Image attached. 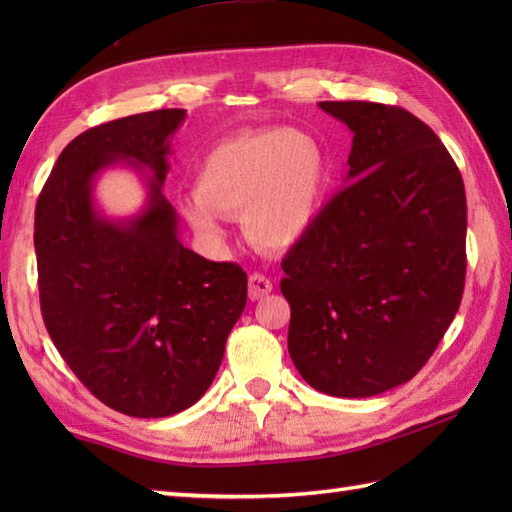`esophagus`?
I'll use <instances>...</instances> for the list:
<instances>
[{"instance_id": "esophagus-1", "label": "esophagus", "mask_w": 512, "mask_h": 512, "mask_svg": "<svg viewBox=\"0 0 512 512\" xmlns=\"http://www.w3.org/2000/svg\"><path fill=\"white\" fill-rule=\"evenodd\" d=\"M273 292V281H270L266 275H259L253 273L248 277V297L257 301V299H264L266 295Z\"/></svg>"}]
</instances>
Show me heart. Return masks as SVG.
Instances as JSON below:
<instances>
[{"mask_svg":"<svg viewBox=\"0 0 512 512\" xmlns=\"http://www.w3.org/2000/svg\"><path fill=\"white\" fill-rule=\"evenodd\" d=\"M330 162L314 136L275 127L217 143L198 169V189L180 198L184 220L206 242L226 239L224 215L244 213L257 246L288 248L306 235L325 204Z\"/></svg>","mask_w":512,"mask_h":512,"instance_id":"b5f03b06","label":"heart"}]
</instances>
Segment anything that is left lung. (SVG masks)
Here are the masks:
<instances>
[{"label":"left lung","instance_id":"obj_1","mask_svg":"<svg viewBox=\"0 0 512 512\" xmlns=\"http://www.w3.org/2000/svg\"><path fill=\"white\" fill-rule=\"evenodd\" d=\"M319 107L354 138L347 187L281 262L288 352L310 387L369 398L416 376L460 308L464 182L433 129L402 107Z\"/></svg>","mask_w":512,"mask_h":512}]
</instances>
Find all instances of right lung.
I'll return each mask as SVG.
<instances>
[{
    "mask_svg": "<svg viewBox=\"0 0 512 512\" xmlns=\"http://www.w3.org/2000/svg\"><path fill=\"white\" fill-rule=\"evenodd\" d=\"M184 110L92 127L61 151L35 211L41 314L63 361L92 394L127 416L167 418L195 405L222 365L246 306V273L184 248L162 193ZM132 168L144 209L107 218L100 173Z\"/></svg>",
    "mask_w": 512,
    "mask_h": 512,
    "instance_id": "1",
    "label": "right lung"
}]
</instances>
